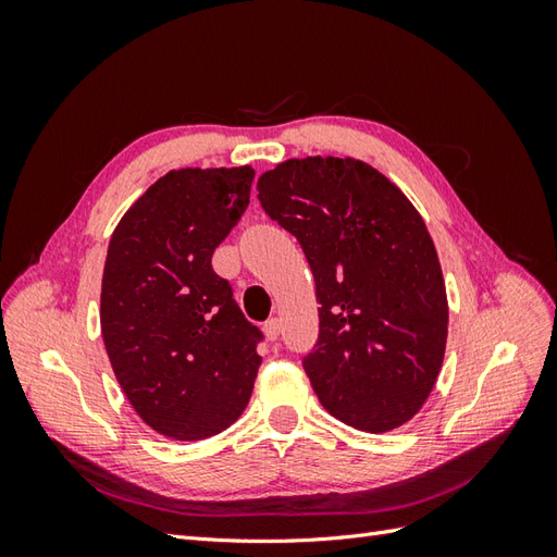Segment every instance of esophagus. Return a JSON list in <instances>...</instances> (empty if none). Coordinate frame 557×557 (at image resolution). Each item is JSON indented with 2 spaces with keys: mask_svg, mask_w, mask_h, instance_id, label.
<instances>
[{
  "mask_svg": "<svg viewBox=\"0 0 557 557\" xmlns=\"http://www.w3.org/2000/svg\"><path fill=\"white\" fill-rule=\"evenodd\" d=\"M262 330H264V336H267L269 342H276L278 334H281V320L278 318H269Z\"/></svg>",
  "mask_w": 557,
  "mask_h": 557,
  "instance_id": "34e87169",
  "label": "esophagus"
}]
</instances>
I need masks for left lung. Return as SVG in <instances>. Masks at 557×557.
Instances as JSON below:
<instances>
[{
	"instance_id": "8db88e82",
	"label": "left lung",
	"mask_w": 557,
	"mask_h": 557,
	"mask_svg": "<svg viewBox=\"0 0 557 557\" xmlns=\"http://www.w3.org/2000/svg\"><path fill=\"white\" fill-rule=\"evenodd\" d=\"M264 213L295 234L315 278L318 342L301 364L346 425L387 432L413 418L448 336L442 264L395 183L352 158H293L258 181Z\"/></svg>"
}]
</instances>
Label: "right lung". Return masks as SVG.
I'll use <instances>...</instances> for the list:
<instances>
[{
    "mask_svg": "<svg viewBox=\"0 0 557 557\" xmlns=\"http://www.w3.org/2000/svg\"><path fill=\"white\" fill-rule=\"evenodd\" d=\"M252 178L248 164L164 174L109 244L99 320L113 374L144 423L176 442L230 428L262 362V332L211 267Z\"/></svg>",
    "mask_w": 557,
    "mask_h": 557,
    "instance_id": "obj_1",
    "label": "right lung"
}]
</instances>
